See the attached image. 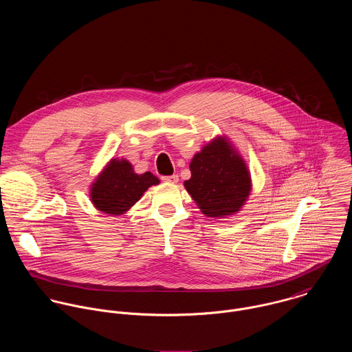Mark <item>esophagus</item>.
Segmentation results:
<instances>
[{"mask_svg":"<svg viewBox=\"0 0 352 352\" xmlns=\"http://www.w3.org/2000/svg\"><path fill=\"white\" fill-rule=\"evenodd\" d=\"M162 180H164L165 183H173V184H176V183L179 182V176H177V175H172V176H164V177H162Z\"/></svg>","mask_w":352,"mask_h":352,"instance_id":"obj_1","label":"esophagus"}]
</instances>
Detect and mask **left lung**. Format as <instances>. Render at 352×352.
<instances>
[{"label":"left lung","instance_id":"1","mask_svg":"<svg viewBox=\"0 0 352 352\" xmlns=\"http://www.w3.org/2000/svg\"><path fill=\"white\" fill-rule=\"evenodd\" d=\"M191 177L184 187L201 212L222 219L237 214L252 191L250 168L226 135H217L190 162Z\"/></svg>","mask_w":352,"mask_h":352}]
</instances>
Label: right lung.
<instances>
[{
  "mask_svg": "<svg viewBox=\"0 0 352 352\" xmlns=\"http://www.w3.org/2000/svg\"><path fill=\"white\" fill-rule=\"evenodd\" d=\"M160 184L151 172L135 173L126 158H111L89 187V198L104 214L122 215L129 211L151 186Z\"/></svg>",
  "mask_w": 352,
  "mask_h": 352,
  "instance_id": "add662e5",
  "label": "right lung"
}]
</instances>
